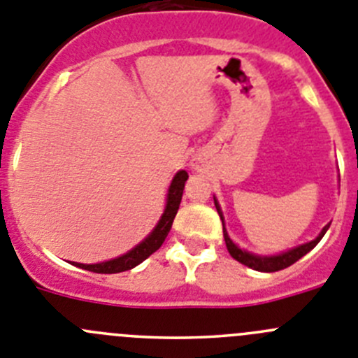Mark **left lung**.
<instances>
[{
    "label": "left lung",
    "mask_w": 358,
    "mask_h": 358,
    "mask_svg": "<svg viewBox=\"0 0 358 358\" xmlns=\"http://www.w3.org/2000/svg\"><path fill=\"white\" fill-rule=\"evenodd\" d=\"M213 201H215V208H217V212H219L220 220H222L224 242H226V247H228V250H229V255H231V258H235L236 262H240L242 265L249 266V268L258 270V272H277V270H282V268H286V266L293 265V263L299 262L302 256H306L309 250L315 249V247L318 245L320 240L323 238V235L327 233V229L330 228V222H329V224H327L325 228L320 231V235L316 236L315 240H310V242H307V243H302V245H299V247H293V249H289V250H285V252H280V255H270V256L255 255V252H249V250H245V249H240V247L236 245L231 238H229L228 231H226V228H224V215H222V210H220V205H219V201L215 199V196H213Z\"/></svg>",
    "instance_id": "obj_1"
}]
</instances>
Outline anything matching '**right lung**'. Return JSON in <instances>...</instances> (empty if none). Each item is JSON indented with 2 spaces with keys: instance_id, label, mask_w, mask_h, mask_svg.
<instances>
[{
  "instance_id": "right-lung-1",
  "label": "right lung",
  "mask_w": 358,
  "mask_h": 358,
  "mask_svg": "<svg viewBox=\"0 0 358 358\" xmlns=\"http://www.w3.org/2000/svg\"><path fill=\"white\" fill-rule=\"evenodd\" d=\"M187 178V171L180 169L171 180V185L168 189V198H166V206H164V212L160 215L159 222L155 224V228L152 229L148 236L145 240L138 243L136 247L125 252V255L118 256V258L108 259V262L102 263H93V265H86V263H73L72 265L79 266L83 270H88V272H96V273H118V272H125V270L134 268V266H138L139 263L145 262L148 256H152L157 249L164 243L166 236H168L169 229L173 226V220H175L176 212L180 208V201H182L183 196V187H185Z\"/></svg>"
}]
</instances>
